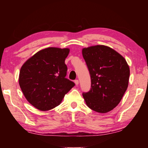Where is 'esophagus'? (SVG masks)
Here are the masks:
<instances>
[{
  "instance_id": "obj_1",
  "label": "esophagus",
  "mask_w": 148,
  "mask_h": 148,
  "mask_svg": "<svg viewBox=\"0 0 148 148\" xmlns=\"http://www.w3.org/2000/svg\"><path fill=\"white\" fill-rule=\"evenodd\" d=\"M74 83H75V84L76 85V86H77V85L79 84V81H78V79H76V80H74Z\"/></svg>"
}]
</instances>
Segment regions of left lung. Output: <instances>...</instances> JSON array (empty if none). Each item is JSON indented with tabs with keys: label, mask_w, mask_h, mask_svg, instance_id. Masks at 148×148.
I'll return each mask as SVG.
<instances>
[{
	"label": "left lung",
	"mask_w": 148,
	"mask_h": 148,
	"mask_svg": "<svg viewBox=\"0 0 148 148\" xmlns=\"http://www.w3.org/2000/svg\"><path fill=\"white\" fill-rule=\"evenodd\" d=\"M82 55L91 81V89L83 97L89 108L107 113L118 105L128 87L129 65L119 53L103 45L85 47Z\"/></svg>",
	"instance_id": "obj_1"
}]
</instances>
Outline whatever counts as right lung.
<instances>
[{
	"label": "right lung",
	"mask_w": 148,
	"mask_h": 148,
	"mask_svg": "<svg viewBox=\"0 0 148 148\" xmlns=\"http://www.w3.org/2000/svg\"><path fill=\"white\" fill-rule=\"evenodd\" d=\"M69 48L47 47L29 59L21 66L19 84L30 104L42 111L61 104L64 95L75 86L66 78L65 59Z\"/></svg>",
	"instance_id": "1"
}]
</instances>
